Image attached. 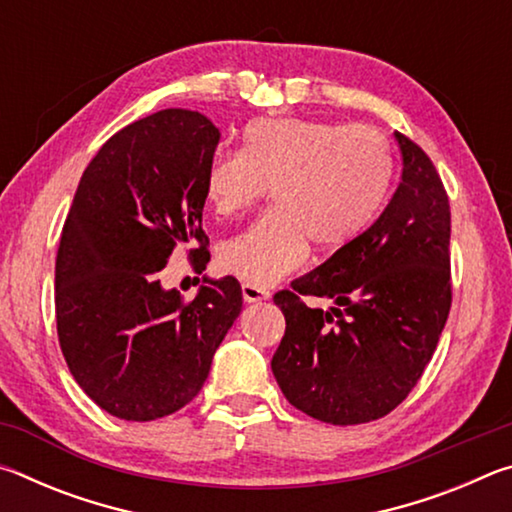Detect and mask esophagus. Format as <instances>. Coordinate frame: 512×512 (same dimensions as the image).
<instances>
[{
  "label": "esophagus",
  "mask_w": 512,
  "mask_h": 512,
  "mask_svg": "<svg viewBox=\"0 0 512 512\" xmlns=\"http://www.w3.org/2000/svg\"><path fill=\"white\" fill-rule=\"evenodd\" d=\"M241 296H244V302H248V305H253V302L268 300V298H271V293H268L266 289L253 287V284H241Z\"/></svg>",
  "instance_id": "34e87169"
}]
</instances>
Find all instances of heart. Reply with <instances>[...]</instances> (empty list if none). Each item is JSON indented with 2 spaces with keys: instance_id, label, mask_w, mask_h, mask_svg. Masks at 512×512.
Wrapping results in <instances>:
<instances>
[{
  "instance_id": "b5f03b06",
  "label": "heart",
  "mask_w": 512,
  "mask_h": 512,
  "mask_svg": "<svg viewBox=\"0 0 512 512\" xmlns=\"http://www.w3.org/2000/svg\"><path fill=\"white\" fill-rule=\"evenodd\" d=\"M393 180L391 144L372 126L266 117L246 126L239 153L216 155L205 198L219 216L244 212L271 187L273 207L225 241L219 266L271 287L307 259L309 241L341 248L375 219Z\"/></svg>"
}]
</instances>
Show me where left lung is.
<instances>
[{"label": "left lung", "instance_id": "obj_1", "mask_svg": "<svg viewBox=\"0 0 512 512\" xmlns=\"http://www.w3.org/2000/svg\"><path fill=\"white\" fill-rule=\"evenodd\" d=\"M402 176L366 232L275 293L287 329L271 370L287 400L327 424L384 418L418 384L452 307L449 201L418 144L395 133ZM300 295L329 297L311 310Z\"/></svg>", "mask_w": 512, "mask_h": 512}]
</instances>
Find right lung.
<instances>
[{"label":"right lung","mask_w":512,"mask_h":512,"mask_svg":"<svg viewBox=\"0 0 512 512\" xmlns=\"http://www.w3.org/2000/svg\"><path fill=\"white\" fill-rule=\"evenodd\" d=\"M219 140L201 112H153L101 146L74 194L56 257L58 341L76 384L115 418L149 422L192 402L244 305L230 275L203 277L189 302L158 277L173 248L198 241L189 255L205 253Z\"/></svg>","instance_id":"right-lung-1"}]
</instances>
